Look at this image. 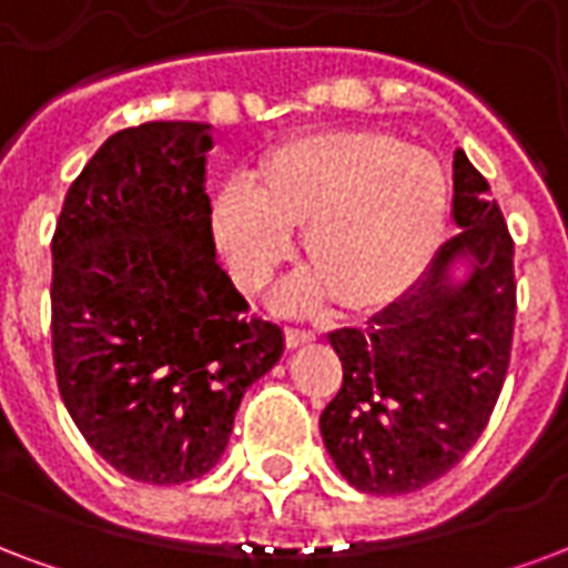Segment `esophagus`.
<instances>
[{
	"label": "esophagus",
	"instance_id": "obj_1",
	"mask_svg": "<svg viewBox=\"0 0 568 568\" xmlns=\"http://www.w3.org/2000/svg\"><path fill=\"white\" fill-rule=\"evenodd\" d=\"M314 338H317V332L296 329V326H290L287 329V347H302V344H311Z\"/></svg>",
	"mask_w": 568,
	"mask_h": 568
}]
</instances>
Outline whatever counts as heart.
Masks as SVG:
<instances>
[{
  "instance_id": "b5f03b06",
  "label": "heart",
  "mask_w": 568,
  "mask_h": 568,
  "mask_svg": "<svg viewBox=\"0 0 568 568\" xmlns=\"http://www.w3.org/2000/svg\"><path fill=\"white\" fill-rule=\"evenodd\" d=\"M449 179L434 155L383 131H320L272 149L251 191L227 187L215 233L236 278L263 287L305 230V266L347 314L407 296L449 227Z\"/></svg>"
}]
</instances>
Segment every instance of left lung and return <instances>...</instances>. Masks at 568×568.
<instances>
[{"instance_id":"left-lung-1","label":"left lung","mask_w":568,"mask_h":568,"mask_svg":"<svg viewBox=\"0 0 568 568\" xmlns=\"http://www.w3.org/2000/svg\"><path fill=\"white\" fill-rule=\"evenodd\" d=\"M452 185L462 233L368 329L329 335L344 381L320 413V434L341 476L365 494H410L446 476L479 440L506 381L515 242L462 149ZM462 258L471 272L452 282Z\"/></svg>"}]
</instances>
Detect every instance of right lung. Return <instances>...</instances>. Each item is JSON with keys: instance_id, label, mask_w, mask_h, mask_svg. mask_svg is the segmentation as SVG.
<instances>
[{"instance_id": "1", "label": "right lung", "mask_w": 568, "mask_h": 568, "mask_svg": "<svg viewBox=\"0 0 568 568\" xmlns=\"http://www.w3.org/2000/svg\"><path fill=\"white\" fill-rule=\"evenodd\" d=\"M203 122L116 131L71 182L53 233V365L92 449L182 485L227 449L242 395L284 349L215 257Z\"/></svg>"}]
</instances>
